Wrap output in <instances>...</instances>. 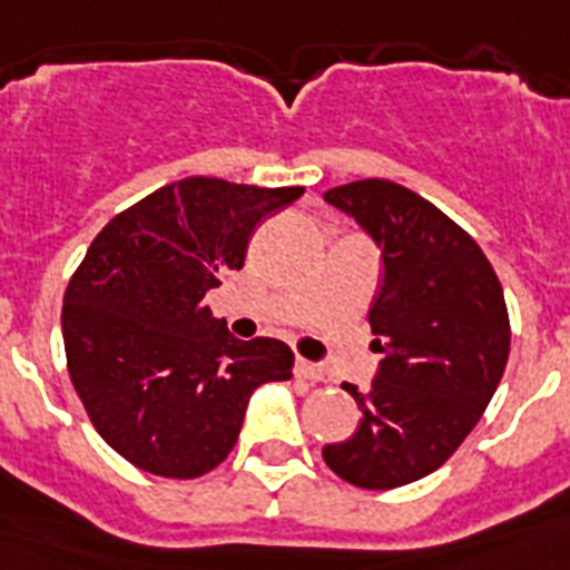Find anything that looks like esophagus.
Wrapping results in <instances>:
<instances>
[{"mask_svg":"<svg viewBox=\"0 0 570 570\" xmlns=\"http://www.w3.org/2000/svg\"><path fill=\"white\" fill-rule=\"evenodd\" d=\"M296 376L314 385V382L325 380V371H322L320 365H314V362H308V360H296Z\"/></svg>","mask_w":570,"mask_h":570,"instance_id":"34e87169","label":"esophagus"}]
</instances>
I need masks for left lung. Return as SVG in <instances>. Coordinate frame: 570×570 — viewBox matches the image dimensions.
I'll return each instance as SVG.
<instances>
[{"label":"left lung","mask_w":570,"mask_h":570,"mask_svg":"<svg viewBox=\"0 0 570 570\" xmlns=\"http://www.w3.org/2000/svg\"><path fill=\"white\" fill-rule=\"evenodd\" d=\"M382 248L385 279L367 314L380 374L345 442L322 448L345 482L387 491L445 465L485 414L511 351L497 271L451 216L391 179H360L325 194Z\"/></svg>","instance_id":"8db88e82"}]
</instances>
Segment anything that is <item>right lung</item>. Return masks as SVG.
Masks as SVG:
<instances>
[{"label":"right lung","mask_w":570,"mask_h":570,"mask_svg":"<svg viewBox=\"0 0 570 570\" xmlns=\"http://www.w3.org/2000/svg\"><path fill=\"white\" fill-rule=\"evenodd\" d=\"M302 194L188 176L90 242L65 291V356L90 425L130 465L170 480L214 471L256 387L291 380L294 351L234 340L205 294L245 265L256 223Z\"/></svg>","instance_id":"1"}]
</instances>
